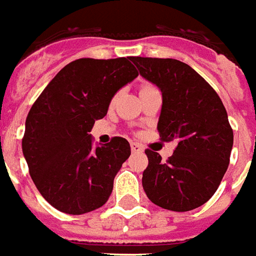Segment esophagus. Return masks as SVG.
<instances>
[{
  "label": "esophagus",
  "mask_w": 256,
  "mask_h": 256,
  "mask_svg": "<svg viewBox=\"0 0 256 256\" xmlns=\"http://www.w3.org/2000/svg\"><path fill=\"white\" fill-rule=\"evenodd\" d=\"M130 150L134 151V152H142L143 151V146L139 144V143H136V142H130Z\"/></svg>",
  "instance_id": "esophagus-1"
}]
</instances>
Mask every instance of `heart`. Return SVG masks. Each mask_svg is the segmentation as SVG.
<instances>
[{
  "instance_id": "obj_1",
  "label": "heart",
  "mask_w": 256,
  "mask_h": 256,
  "mask_svg": "<svg viewBox=\"0 0 256 256\" xmlns=\"http://www.w3.org/2000/svg\"><path fill=\"white\" fill-rule=\"evenodd\" d=\"M150 88H154V86L150 84V83H143V84L140 86V92L142 91H147V90H150Z\"/></svg>"
}]
</instances>
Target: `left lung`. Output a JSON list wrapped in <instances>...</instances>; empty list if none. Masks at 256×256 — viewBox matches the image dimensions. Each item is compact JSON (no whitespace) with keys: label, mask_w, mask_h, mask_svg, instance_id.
Wrapping results in <instances>:
<instances>
[{"label":"left lung","mask_w":256,"mask_h":256,"mask_svg":"<svg viewBox=\"0 0 256 256\" xmlns=\"http://www.w3.org/2000/svg\"><path fill=\"white\" fill-rule=\"evenodd\" d=\"M130 61L161 90V140L177 142L166 162L156 151L146 150L144 192L162 208L194 210L216 194L229 165L233 130L225 106L216 90L186 62L151 57Z\"/></svg>","instance_id":"8db88e82"}]
</instances>
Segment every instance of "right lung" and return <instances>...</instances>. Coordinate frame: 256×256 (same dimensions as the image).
<instances>
[{
  "instance_id": "add662e5",
  "label": "right lung",
  "mask_w": 256,
  "mask_h": 256,
  "mask_svg": "<svg viewBox=\"0 0 256 256\" xmlns=\"http://www.w3.org/2000/svg\"><path fill=\"white\" fill-rule=\"evenodd\" d=\"M130 58L74 60L30 109L24 158L40 195L60 212L80 216L104 206L130 156L124 138L92 148L88 134L95 120L106 116L113 95L139 74Z\"/></svg>"
}]
</instances>
